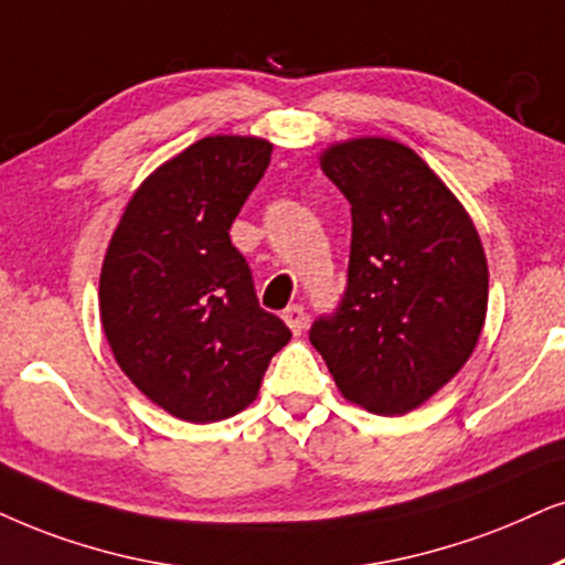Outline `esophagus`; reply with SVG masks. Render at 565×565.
<instances>
[{
  "label": "esophagus",
  "mask_w": 565,
  "mask_h": 565,
  "mask_svg": "<svg viewBox=\"0 0 565 565\" xmlns=\"http://www.w3.org/2000/svg\"><path fill=\"white\" fill-rule=\"evenodd\" d=\"M284 323L291 328V333H302L305 326H307V316H305V307L302 305H291L284 310Z\"/></svg>",
  "instance_id": "34e87169"
}]
</instances>
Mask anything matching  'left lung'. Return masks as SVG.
<instances>
[{
  "label": "left lung",
  "mask_w": 565,
  "mask_h": 565,
  "mask_svg": "<svg viewBox=\"0 0 565 565\" xmlns=\"http://www.w3.org/2000/svg\"><path fill=\"white\" fill-rule=\"evenodd\" d=\"M352 203L349 284L310 331L335 388L373 414L425 404L472 356L488 316V258L461 200L404 142L352 138L320 151Z\"/></svg>",
  "instance_id": "left-lung-1"
}]
</instances>
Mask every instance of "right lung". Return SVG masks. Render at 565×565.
<instances>
[{
  "label": "right lung",
  "mask_w": 565,
  "mask_h": 565,
  "mask_svg": "<svg viewBox=\"0 0 565 565\" xmlns=\"http://www.w3.org/2000/svg\"><path fill=\"white\" fill-rule=\"evenodd\" d=\"M274 142L211 135L153 169L106 247L98 312L135 388L184 423H218L258 398L270 356L289 344L258 305L232 245V221L270 163Z\"/></svg>",
  "instance_id": "obj_1"
}]
</instances>
